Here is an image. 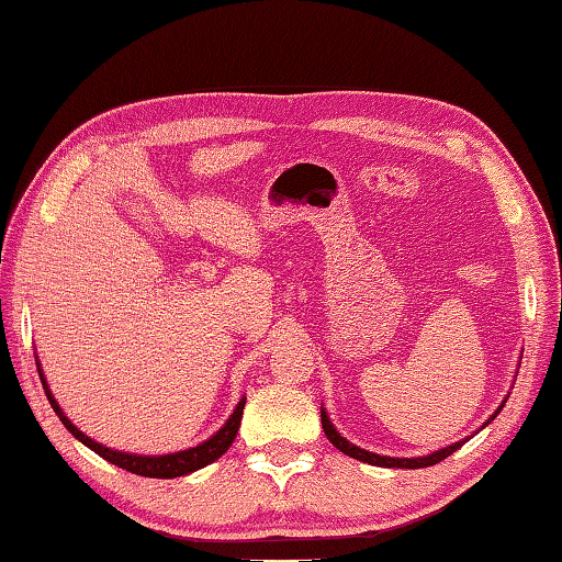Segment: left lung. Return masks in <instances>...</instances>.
I'll use <instances>...</instances> for the list:
<instances>
[{
    "label": "left lung",
    "mask_w": 562,
    "mask_h": 562,
    "mask_svg": "<svg viewBox=\"0 0 562 562\" xmlns=\"http://www.w3.org/2000/svg\"><path fill=\"white\" fill-rule=\"evenodd\" d=\"M506 398H509V396H506ZM506 398L502 401L499 408H496V411L492 413V416L486 418V423H492L496 416H499V411L504 408ZM321 420H323V430H325L327 440H330L337 450L345 452V454H349V458H355V460H359V462L374 464V468H401V470L430 468V464H438L440 460L450 458V454H452L454 450H460V448L464 446V442L470 440V438H462V440H458V442H452V446H448V448H440V450H436V452L423 454V458H389V454H376V452H369V450H362V448L352 446V442H349L347 438H342V436H340V432H337V428L333 426V420L327 418V411H325V408H321ZM486 423H484V426H486ZM484 426H482V428H484Z\"/></svg>",
    "instance_id": "1"
}]
</instances>
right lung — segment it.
<instances>
[{"mask_svg":"<svg viewBox=\"0 0 562 562\" xmlns=\"http://www.w3.org/2000/svg\"><path fill=\"white\" fill-rule=\"evenodd\" d=\"M36 367H38V376H41V384H44L46 396L50 401V408L56 411V416L60 418L63 426L70 430L72 438H78L85 448H90L92 452H98L102 460H108L116 468H122L132 474H142V477H154V480H173V477H183V474H190L195 470H203L207 468L210 462H215L217 458H222L229 450L232 442L237 438V430H239V423H241V411H245L247 398L241 396L239 404L232 411V416L225 420V426H222L215 436H210L207 440L200 442L195 448H188V450H178V452H168V454H136V452H122V450H114L102 446V442L92 440L90 436H85V432L72 423L63 408L58 406L56 396H53V391L46 381L44 369H41V362L36 357Z\"/></svg>","mask_w":562,"mask_h":562,"instance_id":"obj_1","label":"right lung"}]
</instances>
